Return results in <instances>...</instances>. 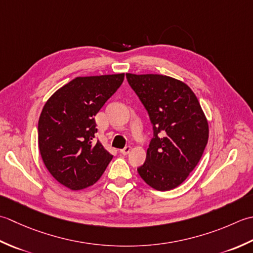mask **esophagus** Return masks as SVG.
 I'll use <instances>...</instances> for the list:
<instances>
[{
  "mask_svg": "<svg viewBox=\"0 0 253 253\" xmlns=\"http://www.w3.org/2000/svg\"><path fill=\"white\" fill-rule=\"evenodd\" d=\"M131 147L130 146H126V147H125V148H122V149H120V153L122 154V155H127L128 153L131 152Z\"/></svg>",
  "mask_w": 253,
  "mask_h": 253,
  "instance_id": "obj_1",
  "label": "esophagus"
}]
</instances>
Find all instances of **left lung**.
Segmentation results:
<instances>
[{
	"instance_id": "obj_1",
	"label": "left lung",
	"mask_w": 253,
	"mask_h": 253,
	"mask_svg": "<svg viewBox=\"0 0 253 253\" xmlns=\"http://www.w3.org/2000/svg\"><path fill=\"white\" fill-rule=\"evenodd\" d=\"M153 126L146 161L137 172L152 188L168 191L188 178L203 155L209 125L188 85L159 74L126 73Z\"/></svg>"
}]
</instances>
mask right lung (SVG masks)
Returning <instances> with one entry per match:
<instances>
[{
    "instance_id": "obj_1",
    "label": "right lung",
    "mask_w": 253,
    "mask_h": 253,
    "mask_svg": "<svg viewBox=\"0 0 253 253\" xmlns=\"http://www.w3.org/2000/svg\"><path fill=\"white\" fill-rule=\"evenodd\" d=\"M123 80V73L76 77L45 102L38 122L39 151L49 172L66 188L92 185L112 159L95 141V116Z\"/></svg>"
}]
</instances>
